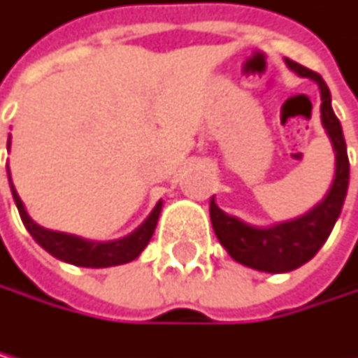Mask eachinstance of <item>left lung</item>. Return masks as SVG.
Segmentation results:
<instances>
[{"mask_svg":"<svg viewBox=\"0 0 358 358\" xmlns=\"http://www.w3.org/2000/svg\"><path fill=\"white\" fill-rule=\"evenodd\" d=\"M296 75L310 77L317 81L321 90V121L336 152V172L328 196L312 208L308 215L299 217L288 223H279L274 228L259 230L252 226H245L243 221L228 217L223 210L210 199V219L219 243L226 248L228 255L239 261V264L255 268L261 272H290L299 266H303L319 252V248L330 237L336 219L341 215L343 199L348 192L350 181V162L345 150V139L339 119H336L332 103H330V90L325 86L319 73H312L310 68H303L292 59H285Z\"/></svg>","mask_w":358,"mask_h":358,"instance_id":"8db88e82","label":"left lung"}]
</instances>
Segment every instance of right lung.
Masks as SVG:
<instances>
[{
  "instance_id": "right-lung-1",
  "label": "right lung",
  "mask_w": 358,
  "mask_h": 358,
  "mask_svg": "<svg viewBox=\"0 0 358 358\" xmlns=\"http://www.w3.org/2000/svg\"><path fill=\"white\" fill-rule=\"evenodd\" d=\"M8 179H10V172H8ZM10 190H13V199L19 210V217H22L26 230L33 234V239L43 248V250H48L52 257L68 261V264H73V266H81V268H110V266L128 264V261L137 259L143 248L148 245L152 232L157 228L159 213H162V201H159L150 213V217L145 219L135 232L128 234V237L119 239V241L94 243V241L73 237V234L52 232V230L37 226V223L28 217L26 208H24L22 199H19L13 183H10Z\"/></svg>"
}]
</instances>
